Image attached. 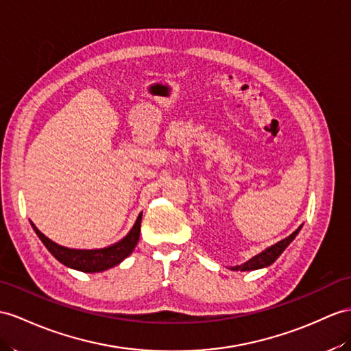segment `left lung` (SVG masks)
<instances>
[{
  "mask_svg": "<svg viewBox=\"0 0 351 351\" xmlns=\"http://www.w3.org/2000/svg\"><path fill=\"white\" fill-rule=\"evenodd\" d=\"M299 230H301V226H299L293 234H290L287 238H285V240H281L277 244L271 245L269 249L263 250L259 254H256L254 258H252L249 262L240 265V267H234L232 269H235V271H238V269H240V271H252V269H259V268L269 267V265L274 263L278 256L286 250V247L293 241V238L298 235Z\"/></svg>",
  "mask_w": 351,
  "mask_h": 351,
  "instance_id": "1",
  "label": "left lung"
}]
</instances>
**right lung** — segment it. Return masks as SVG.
I'll use <instances>...</instances> for the list:
<instances>
[{
	"label": "right lung",
	"instance_id": "obj_1",
	"mask_svg": "<svg viewBox=\"0 0 351 351\" xmlns=\"http://www.w3.org/2000/svg\"><path fill=\"white\" fill-rule=\"evenodd\" d=\"M141 216L136 219L134 228L131 232L128 234L123 240L119 243L106 247V249H97V250H74L68 249V247H62L52 240H49L46 235H43L40 230L34 226V230L38 235L41 243L46 245V249L53 254L59 262L64 263L65 267L73 268L82 272H101L108 268L116 267L117 263H121L125 258H128L135 249L136 243L140 240V226H141Z\"/></svg>",
	"mask_w": 351,
	"mask_h": 351
}]
</instances>
